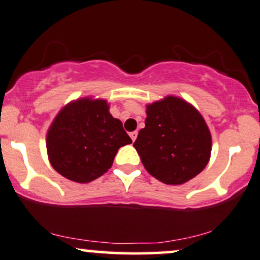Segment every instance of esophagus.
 Listing matches in <instances>:
<instances>
[{
    "label": "esophagus",
    "instance_id": "34e87169",
    "mask_svg": "<svg viewBox=\"0 0 260 260\" xmlns=\"http://www.w3.org/2000/svg\"><path fill=\"white\" fill-rule=\"evenodd\" d=\"M137 136H138V132H137V131H134V132H131V133H129L131 139H132L133 142L137 139Z\"/></svg>",
    "mask_w": 260,
    "mask_h": 260
}]
</instances>
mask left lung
Returning <instances> with one entry per match:
<instances>
[{"mask_svg":"<svg viewBox=\"0 0 260 260\" xmlns=\"http://www.w3.org/2000/svg\"><path fill=\"white\" fill-rule=\"evenodd\" d=\"M133 147L153 177L166 184H182L208 165L211 134L194 106L169 95L148 104L145 127Z\"/></svg>","mask_w":260,"mask_h":260,"instance_id":"left-lung-1","label":"left lung"}]
</instances>
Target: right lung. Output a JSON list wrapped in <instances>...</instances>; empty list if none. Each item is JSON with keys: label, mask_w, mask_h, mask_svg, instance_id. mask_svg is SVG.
Returning <instances> with one entry per match:
<instances>
[{"label": "right lung", "mask_w": 260, "mask_h": 260, "mask_svg": "<svg viewBox=\"0 0 260 260\" xmlns=\"http://www.w3.org/2000/svg\"><path fill=\"white\" fill-rule=\"evenodd\" d=\"M106 100L82 98L62 107L46 134L47 156L59 175L88 183L112 166L118 149L132 139L113 118Z\"/></svg>", "instance_id": "right-lung-1"}]
</instances>
